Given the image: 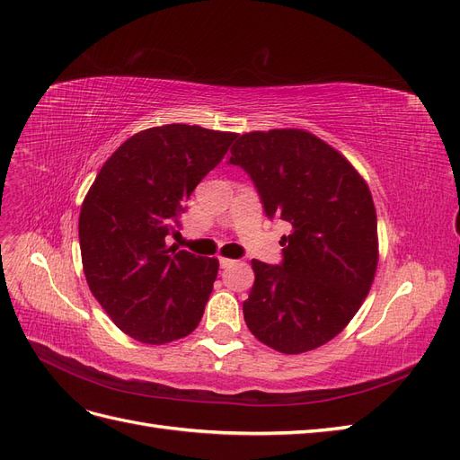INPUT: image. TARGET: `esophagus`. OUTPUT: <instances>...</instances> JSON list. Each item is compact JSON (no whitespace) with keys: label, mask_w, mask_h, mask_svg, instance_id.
<instances>
[{"label":"esophagus","mask_w":460,"mask_h":460,"mask_svg":"<svg viewBox=\"0 0 460 460\" xmlns=\"http://www.w3.org/2000/svg\"><path fill=\"white\" fill-rule=\"evenodd\" d=\"M218 262H220L222 269H226V267H232V264H234L235 261H234V259H228V257H218Z\"/></svg>","instance_id":"34e87169"}]
</instances>
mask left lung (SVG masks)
<instances>
[{
    "label": "left lung",
    "mask_w": 460,
    "mask_h": 460,
    "mask_svg": "<svg viewBox=\"0 0 460 460\" xmlns=\"http://www.w3.org/2000/svg\"><path fill=\"white\" fill-rule=\"evenodd\" d=\"M230 153L267 217L291 226L280 264L252 261L245 324L280 353L316 349L349 324L372 286L378 222L370 190L341 153L305 130L242 134Z\"/></svg>",
    "instance_id": "8db88e82"
}]
</instances>
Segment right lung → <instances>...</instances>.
I'll use <instances>...</instances> for the list:
<instances>
[{
    "instance_id": "right-lung-1",
    "label": "right lung",
    "mask_w": 460,
    "mask_h": 460,
    "mask_svg": "<svg viewBox=\"0 0 460 460\" xmlns=\"http://www.w3.org/2000/svg\"><path fill=\"white\" fill-rule=\"evenodd\" d=\"M238 137L164 124L128 137L80 208L82 264L93 297L130 338L163 345L198 328L218 261L166 245L191 191Z\"/></svg>"
}]
</instances>
